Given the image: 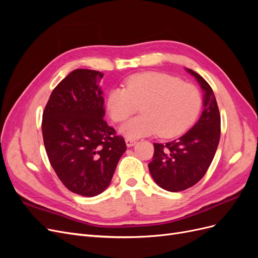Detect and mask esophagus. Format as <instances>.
<instances>
[{
  "instance_id": "obj_1",
  "label": "esophagus",
  "mask_w": 258,
  "mask_h": 258,
  "mask_svg": "<svg viewBox=\"0 0 258 258\" xmlns=\"http://www.w3.org/2000/svg\"><path fill=\"white\" fill-rule=\"evenodd\" d=\"M124 141H126V145H127L128 147L134 146V145L137 143L136 140H134V139H129V138H127L126 140H124Z\"/></svg>"
}]
</instances>
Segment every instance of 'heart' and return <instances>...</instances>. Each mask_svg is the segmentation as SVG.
<instances>
[{"mask_svg":"<svg viewBox=\"0 0 258 258\" xmlns=\"http://www.w3.org/2000/svg\"><path fill=\"white\" fill-rule=\"evenodd\" d=\"M126 88L115 87L107 95L111 118L119 122L141 107L139 115L121 124L119 132L138 139L158 132L161 138L183 134L199 115L202 98L199 89L178 77L159 72L131 75Z\"/></svg>","mask_w":258,"mask_h":258,"instance_id":"1","label":"heart"}]
</instances>
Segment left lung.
Here are the masks:
<instances>
[{"mask_svg": "<svg viewBox=\"0 0 258 258\" xmlns=\"http://www.w3.org/2000/svg\"><path fill=\"white\" fill-rule=\"evenodd\" d=\"M204 90V111L194 127L173 141L154 143L153 160L148 163L151 175L161 188L181 191L197 184L212 162L221 136V115L214 92L204 77L190 69Z\"/></svg>", "mask_w": 258, "mask_h": 258, "instance_id": "obj_1", "label": "left lung"}]
</instances>
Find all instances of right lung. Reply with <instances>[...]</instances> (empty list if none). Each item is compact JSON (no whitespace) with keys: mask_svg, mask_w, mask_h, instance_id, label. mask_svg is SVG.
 Here are the masks:
<instances>
[{"mask_svg":"<svg viewBox=\"0 0 258 258\" xmlns=\"http://www.w3.org/2000/svg\"><path fill=\"white\" fill-rule=\"evenodd\" d=\"M103 74L77 69L54 88L42 120L44 145L54 172L69 190L85 197L110 185L127 146L103 119Z\"/></svg>","mask_w":258,"mask_h":258,"instance_id":"1","label":"right lung"}]
</instances>
